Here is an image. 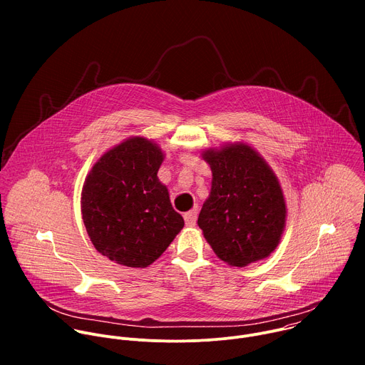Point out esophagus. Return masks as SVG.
I'll return each instance as SVG.
<instances>
[{
    "instance_id": "esophagus-1",
    "label": "esophagus",
    "mask_w": 365,
    "mask_h": 365,
    "mask_svg": "<svg viewBox=\"0 0 365 365\" xmlns=\"http://www.w3.org/2000/svg\"><path fill=\"white\" fill-rule=\"evenodd\" d=\"M183 218H185V222H186V225H189V227H193V225L196 224V218H197V212H196V210H192V211L186 212V214L183 215Z\"/></svg>"
}]
</instances>
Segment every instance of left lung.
<instances>
[{"label":"left lung","instance_id":"8db88e82","mask_svg":"<svg viewBox=\"0 0 365 365\" xmlns=\"http://www.w3.org/2000/svg\"><path fill=\"white\" fill-rule=\"evenodd\" d=\"M212 186L197 225L214 252L235 267L269 257L280 242L287 207L277 176L247 143L207 148Z\"/></svg>","mask_w":365,"mask_h":365}]
</instances>
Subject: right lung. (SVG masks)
Listing matches in <instances>:
<instances>
[{"instance_id": "1", "label": "right lung", "mask_w": 365, "mask_h": 365, "mask_svg": "<svg viewBox=\"0 0 365 365\" xmlns=\"http://www.w3.org/2000/svg\"><path fill=\"white\" fill-rule=\"evenodd\" d=\"M162 148L145 137H131L103 153L85 179L81 211L98 252L125 267L155 262L185 221L159 180Z\"/></svg>"}]
</instances>
